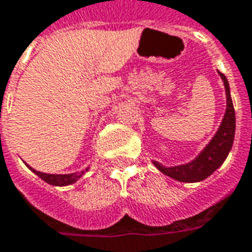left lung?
Masks as SVG:
<instances>
[{
	"label": "left lung",
	"instance_id": "8db88e82",
	"mask_svg": "<svg viewBox=\"0 0 252 252\" xmlns=\"http://www.w3.org/2000/svg\"><path fill=\"white\" fill-rule=\"evenodd\" d=\"M218 74L223 80L224 91H226V112L222 119L220 128L194 160L188 164L177 165V166H164L157 161L153 164L161 173H164L173 180L180 182H199L203 181L210 174L216 172L220 165L223 164L226 157L231 151L234 143V134H235V111H234L233 100L230 96V87L228 82L222 72Z\"/></svg>",
	"mask_w": 252,
	"mask_h": 252
}]
</instances>
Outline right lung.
Listing matches in <instances>:
<instances>
[{
  "instance_id": "right-lung-1",
  "label": "right lung",
  "mask_w": 252,
  "mask_h": 252,
  "mask_svg": "<svg viewBox=\"0 0 252 252\" xmlns=\"http://www.w3.org/2000/svg\"><path fill=\"white\" fill-rule=\"evenodd\" d=\"M29 169H30L32 173H35L38 177H41L43 181L54 186L71 185V184H74V182L78 181V180H79V178L84 174V170H82V172L71 173V174H47V173L38 172V170H35V169H32V166H29ZM87 170L88 168L86 169V172H87Z\"/></svg>"
}]
</instances>
